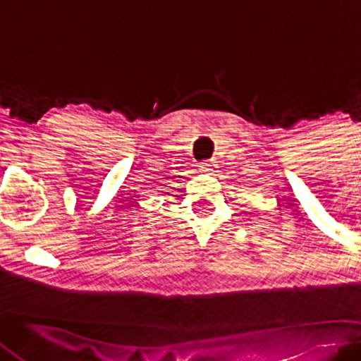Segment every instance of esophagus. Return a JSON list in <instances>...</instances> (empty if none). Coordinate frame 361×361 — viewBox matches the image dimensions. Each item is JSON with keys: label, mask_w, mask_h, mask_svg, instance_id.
<instances>
[{"label": "esophagus", "mask_w": 361, "mask_h": 361, "mask_svg": "<svg viewBox=\"0 0 361 361\" xmlns=\"http://www.w3.org/2000/svg\"><path fill=\"white\" fill-rule=\"evenodd\" d=\"M217 169V163L214 160H207V161H203L200 164V171L201 173H206V174H214L216 173Z\"/></svg>", "instance_id": "esophagus-1"}]
</instances>
